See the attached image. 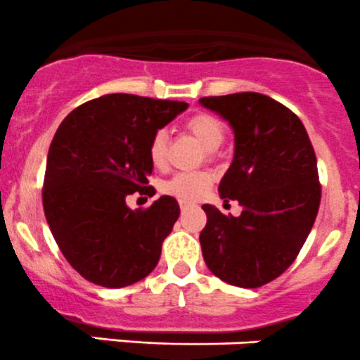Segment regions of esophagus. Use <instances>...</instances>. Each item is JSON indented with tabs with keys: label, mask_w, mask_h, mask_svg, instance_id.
I'll list each match as a JSON object with an SVG mask.
<instances>
[{
	"label": "esophagus",
	"mask_w": 360,
	"mask_h": 360,
	"mask_svg": "<svg viewBox=\"0 0 360 360\" xmlns=\"http://www.w3.org/2000/svg\"><path fill=\"white\" fill-rule=\"evenodd\" d=\"M193 202H188V200H179V207H181V211H186V209H190V207H193Z\"/></svg>",
	"instance_id": "esophagus-1"
}]
</instances>
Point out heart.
Masks as SVG:
<instances>
[{
  "label": "heart",
  "instance_id": "b5f03b06",
  "mask_svg": "<svg viewBox=\"0 0 360 360\" xmlns=\"http://www.w3.org/2000/svg\"><path fill=\"white\" fill-rule=\"evenodd\" d=\"M186 130L193 134L198 141L202 142L204 148H207L209 158H214L219 144L225 139V124L219 117L209 112H197L191 117H188L184 123ZM149 160L155 167H163L167 162V134L163 130H158L153 134L151 142H149ZM212 176L204 170L198 172H179L169 179L163 186L165 193L172 197L183 198V200H197L205 191L211 188Z\"/></svg>",
  "mask_w": 360,
  "mask_h": 360
}]
</instances>
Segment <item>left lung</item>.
Instances as JSON below:
<instances>
[{
    "label": "left lung",
    "instance_id": "8db88e82",
    "mask_svg": "<svg viewBox=\"0 0 360 360\" xmlns=\"http://www.w3.org/2000/svg\"><path fill=\"white\" fill-rule=\"evenodd\" d=\"M200 103L233 128L236 155L218 191L243 205L239 218L202 205V255L225 283L258 288L290 267L311 232L322 198L315 149L302 121L260 93L204 96Z\"/></svg>",
    "mask_w": 360,
    "mask_h": 360
}]
</instances>
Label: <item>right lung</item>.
I'll list each match as a JSON object with an SVG mask.
<instances>
[{
	"label": "right lung",
	"instance_id": "1",
	"mask_svg": "<svg viewBox=\"0 0 360 360\" xmlns=\"http://www.w3.org/2000/svg\"><path fill=\"white\" fill-rule=\"evenodd\" d=\"M186 109V102L114 93L73 109L56 130L41 202L63 257L84 280L121 288L156 267L179 204L163 195L134 211L127 197L155 195L149 142Z\"/></svg>",
	"mask_w": 360,
	"mask_h": 360
}]
</instances>
